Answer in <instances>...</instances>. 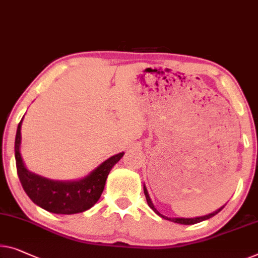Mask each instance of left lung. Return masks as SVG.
I'll return each instance as SVG.
<instances>
[{"label": "left lung", "instance_id": "left-lung-1", "mask_svg": "<svg viewBox=\"0 0 258 258\" xmlns=\"http://www.w3.org/2000/svg\"><path fill=\"white\" fill-rule=\"evenodd\" d=\"M144 192H145L146 199H147L148 205H149V207H151V209L154 211V212H155L157 215H160L161 218L167 219V220H170V221H172V222H176V224H180V225H194V224H198V222H201V221L207 220V219L212 218V217H214L215 214H218L222 209H224V206H225V205L221 206L220 209H218L217 211H214V212L207 214V215H204V217H197V218H168V217H164L163 214H161V213L159 212V211H157V210L155 209V206H154V204L152 203V199H151V197H149L148 191H147V187L145 186V184H144Z\"/></svg>", "mask_w": 258, "mask_h": 258}]
</instances>
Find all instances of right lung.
Here are the masks:
<instances>
[{"mask_svg": "<svg viewBox=\"0 0 258 258\" xmlns=\"http://www.w3.org/2000/svg\"><path fill=\"white\" fill-rule=\"evenodd\" d=\"M19 121L15 139V159L19 180L29 198L36 205L51 213L75 214L89 210L101 198L111 169L124 153L111 156L89 175L79 180H53L28 170L21 155V127Z\"/></svg>", "mask_w": 258, "mask_h": 258, "instance_id": "right-lung-1", "label": "right lung"}]
</instances>
